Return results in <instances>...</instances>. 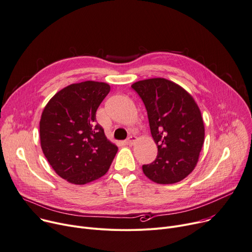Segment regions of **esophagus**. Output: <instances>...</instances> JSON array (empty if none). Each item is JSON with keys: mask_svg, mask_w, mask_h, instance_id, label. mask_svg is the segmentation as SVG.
Here are the masks:
<instances>
[{"mask_svg": "<svg viewBox=\"0 0 252 252\" xmlns=\"http://www.w3.org/2000/svg\"><path fill=\"white\" fill-rule=\"evenodd\" d=\"M135 141H136V136H134V135H129L128 138L126 140V143L127 145H132Z\"/></svg>", "mask_w": 252, "mask_h": 252, "instance_id": "esophagus-1", "label": "esophagus"}]
</instances>
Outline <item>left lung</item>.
<instances>
[{"label":"left lung","mask_w":252,"mask_h":252,"mask_svg":"<svg viewBox=\"0 0 252 252\" xmlns=\"http://www.w3.org/2000/svg\"><path fill=\"white\" fill-rule=\"evenodd\" d=\"M151 133L158 146L155 161L143 165L144 174L158 184H174L195 168L204 143V124L194 98L180 85L165 78L135 82Z\"/></svg>","instance_id":"1"}]
</instances>
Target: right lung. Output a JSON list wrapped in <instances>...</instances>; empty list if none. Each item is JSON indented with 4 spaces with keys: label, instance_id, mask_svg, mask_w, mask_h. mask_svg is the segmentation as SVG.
<instances>
[{
    "label": "right lung",
    "instance_id": "add662e5",
    "mask_svg": "<svg viewBox=\"0 0 252 252\" xmlns=\"http://www.w3.org/2000/svg\"><path fill=\"white\" fill-rule=\"evenodd\" d=\"M109 90L108 84L96 81L68 85L42 112L43 154L57 175L72 184L83 185L103 176L118 152L95 119Z\"/></svg>",
    "mask_w": 252,
    "mask_h": 252
}]
</instances>
